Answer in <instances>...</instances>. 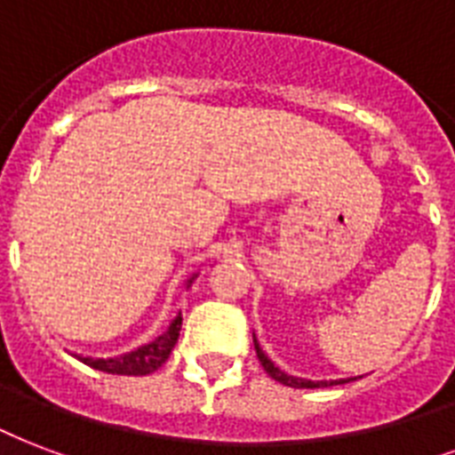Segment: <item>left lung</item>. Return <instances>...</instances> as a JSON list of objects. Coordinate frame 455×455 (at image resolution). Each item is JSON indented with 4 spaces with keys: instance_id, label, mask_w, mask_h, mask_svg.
Wrapping results in <instances>:
<instances>
[{
    "instance_id": "1",
    "label": "left lung",
    "mask_w": 455,
    "mask_h": 455,
    "mask_svg": "<svg viewBox=\"0 0 455 455\" xmlns=\"http://www.w3.org/2000/svg\"><path fill=\"white\" fill-rule=\"evenodd\" d=\"M254 347H256V357H259V362H261V367H264L266 371H268V377H273L275 381H280V384L285 386H292V388H321V386H333V384H345V379H340V381H307V379H297V377H288L285 371H280L275 364H273L268 357H266V353L259 347V343H256L254 338Z\"/></svg>"
}]
</instances>
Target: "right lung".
<instances>
[{"label":"right lung","mask_w":455,"mask_h":455,"mask_svg":"<svg viewBox=\"0 0 455 455\" xmlns=\"http://www.w3.org/2000/svg\"><path fill=\"white\" fill-rule=\"evenodd\" d=\"M180 329H182V314L170 323V329L165 333H160L153 343L143 345L134 353L119 355V357H110V360H100V357H78V360L88 364V367H93V370L108 371V374L143 377V374H150V371H156L165 364L172 347H175L177 338H180Z\"/></svg>","instance_id":"obj_1"}]
</instances>
